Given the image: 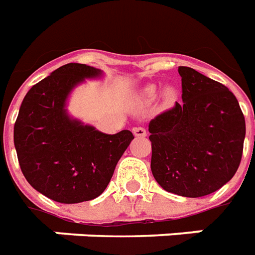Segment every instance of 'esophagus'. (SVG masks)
Listing matches in <instances>:
<instances>
[{
	"label": "esophagus",
	"mask_w": 255,
	"mask_h": 255,
	"mask_svg": "<svg viewBox=\"0 0 255 255\" xmlns=\"http://www.w3.org/2000/svg\"><path fill=\"white\" fill-rule=\"evenodd\" d=\"M133 133H134L135 137H146V130L143 129V128H134L133 129Z\"/></svg>",
	"instance_id": "1"
}]
</instances>
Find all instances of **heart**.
Masks as SVG:
<instances>
[{"label":"heart","mask_w":255,"mask_h":255,"mask_svg":"<svg viewBox=\"0 0 255 255\" xmlns=\"http://www.w3.org/2000/svg\"><path fill=\"white\" fill-rule=\"evenodd\" d=\"M141 95H142V98L145 99V101H152V99L156 98L157 87L156 86H153V84L146 86V87L142 90ZM176 95H177V93H176V90L173 89V87H166V89H164V91H162V98H164V101L168 103L173 102L176 99Z\"/></svg>","instance_id":"1"}]
</instances>
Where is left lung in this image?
<instances>
[{
	"mask_svg": "<svg viewBox=\"0 0 255 255\" xmlns=\"http://www.w3.org/2000/svg\"><path fill=\"white\" fill-rule=\"evenodd\" d=\"M181 99L149 122L150 169L168 192L200 198L233 179L244 152V113L216 80L179 67Z\"/></svg>",
	"mask_w": 255,
	"mask_h": 255,
	"instance_id": "obj_1",
	"label": "left lung"
}]
</instances>
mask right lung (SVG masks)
<instances>
[{
	"label": "right lung",
	"instance_id": "1",
	"mask_svg": "<svg viewBox=\"0 0 255 255\" xmlns=\"http://www.w3.org/2000/svg\"><path fill=\"white\" fill-rule=\"evenodd\" d=\"M102 74L94 67L68 63L26 93L14 124V146L26 181L64 204L98 198L131 139L130 130L105 134L68 117L71 90Z\"/></svg>",
	"mask_w": 255,
	"mask_h": 255
}]
</instances>
